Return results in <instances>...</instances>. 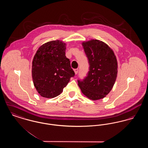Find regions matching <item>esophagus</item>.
I'll return each instance as SVG.
<instances>
[{"label": "esophagus", "instance_id": "obj_1", "mask_svg": "<svg viewBox=\"0 0 148 148\" xmlns=\"http://www.w3.org/2000/svg\"><path fill=\"white\" fill-rule=\"evenodd\" d=\"M78 71H79L78 69H74V72H75V74H77V73H78Z\"/></svg>", "mask_w": 148, "mask_h": 148}]
</instances>
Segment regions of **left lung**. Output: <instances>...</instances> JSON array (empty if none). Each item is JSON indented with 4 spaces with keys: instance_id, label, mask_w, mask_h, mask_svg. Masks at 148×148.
<instances>
[{
    "instance_id": "left-lung-1",
    "label": "left lung",
    "mask_w": 148,
    "mask_h": 148,
    "mask_svg": "<svg viewBox=\"0 0 148 148\" xmlns=\"http://www.w3.org/2000/svg\"><path fill=\"white\" fill-rule=\"evenodd\" d=\"M82 45L89 68L86 77L77 80L78 85L88 98H103L110 92L116 79V57L108 45L98 40L83 42Z\"/></svg>"
}]
</instances>
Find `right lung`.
Returning a JSON list of instances; mask_svg holds the SVG:
<instances>
[{
    "instance_id": "right-lung-1",
    "label": "right lung",
    "mask_w": 148,
    "mask_h": 148,
    "mask_svg": "<svg viewBox=\"0 0 148 148\" xmlns=\"http://www.w3.org/2000/svg\"><path fill=\"white\" fill-rule=\"evenodd\" d=\"M66 44L59 40L45 43L37 50L32 63L35 88L44 98H53L63 92L75 73L65 56Z\"/></svg>"
}]
</instances>
